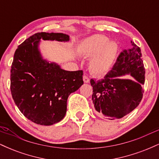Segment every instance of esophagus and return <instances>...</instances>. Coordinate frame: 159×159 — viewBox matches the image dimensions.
I'll return each instance as SVG.
<instances>
[{
    "instance_id": "1",
    "label": "esophagus",
    "mask_w": 159,
    "mask_h": 159,
    "mask_svg": "<svg viewBox=\"0 0 159 159\" xmlns=\"http://www.w3.org/2000/svg\"><path fill=\"white\" fill-rule=\"evenodd\" d=\"M83 80L84 81V83H89L90 82V78H89L88 76L85 75L83 76Z\"/></svg>"
}]
</instances>
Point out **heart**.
Masks as SVG:
<instances>
[{
	"instance_id": "1",
	"label": "heart",
	"mask_w": 159,
	"mask_h": 159,
	"mask_svg": "<svg viewBox=\"0 0 159 159\" xmlns=\"http://www.w3.org/2000/svg\"><path fill=\"white\" fill-rule=\"evenodd\" d=\"M78 51L86 57H93L90 62V69L93 73L103 75L114 64L118 46L114 41L108 42L107 36L94 35L82 41Z\"/></svg>"
}]
</instances>
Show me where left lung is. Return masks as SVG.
Instances as JSON below:
<instances>
[{"mask_svg": "<svg viewBox=\"0 0 159 159\" xmlns=\"http://www.w3.org/2000/svg\"><path fill=\"white\" fill-rule=\"evenodd\" d=\"M131 43L132 48L120 53L112 69L102 79L90 80L95 109L109 120L120 119L132 112L143 98L145 69L141 51L135 43ZM126 74L136 80L117 78Z\"/></svg>", "mask_w": 159, "mask_h": 159, "instance_id": "obj_1", "label": "left lung"}]
</instances>
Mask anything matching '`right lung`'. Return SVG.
Listing matches in <instances>:
<instances>
[{"label":"right lung","mask_w":159,"mask_h":159,"mask_svg":"<svg viewBox=\"0 0 159 159\" xmlns=\"http://www.w3.org/2000/svg\"><path fill=\"white\" fill-rule=\"evenodd\" d=\"M67 42L61 33L40 32L27 38L14 54L10 90L19 111L30 121L51 125L63 120L69 94L84 84L83 71H66L42 58L39 40Z\"/></svg>","instance_id":"1"}]
</instances>
